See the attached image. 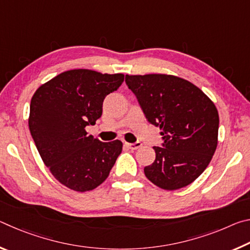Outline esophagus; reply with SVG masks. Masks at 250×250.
Here are the masks:
<instances>
[{
  "instance_id": "1",
  "label": "esophagus",
  "mask_w": 250,
  "mask_h": 250,
  "mask_svg": "<svg viewBox=\"0 0 250 250\" xmlns=\"http://www.w3.org/2000/svg\"><path fill=\"white\" fill-rule=\"evenodd\" d=\"M141 146H142V143L139 141L134 142V143H126V146H128L131 150H137V149H139V147H141Z\"/></svg>"
}]
</instances>
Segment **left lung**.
<instances>
[{
	"mask_svg": "<svg viewBox=\"0 0 250 250\" xmlns=\"http://www.w3.org/2000/svg\"><path fill=\"white\" fill-rule=\"evenodd\" d=\"M150 124L159 126L162 146L145 167L152 183L167 191L188 186L208 166L217 146L219 118L208 97L195 84L172 75H125Z\"/></svg>",
	"mask_w": 250,
	"mask_h": 250,
	"instance_id": "obj_1",
	"label": "left lung"
}]
</instances>
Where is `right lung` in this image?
<instances>
[{
  "instance_id": "obj_1",
  "label": "right lung",
  "mask_w": 250,
  "mask_h": 250,
  "mask_svg": "<svg viewBox=\"0 0 250 250\" xmlns=\"http://www.w3.org/2000/svg\"><path fill=\"white\" fill-rule=\"evenodd\" d=\"M122 74L73 69L35 91L28 126L45 166L55 179L77 192L91 191L107 179L122 142H101L86 132L103 115L105 96L124 83Z\"/></svg>"
}]
</instances>
